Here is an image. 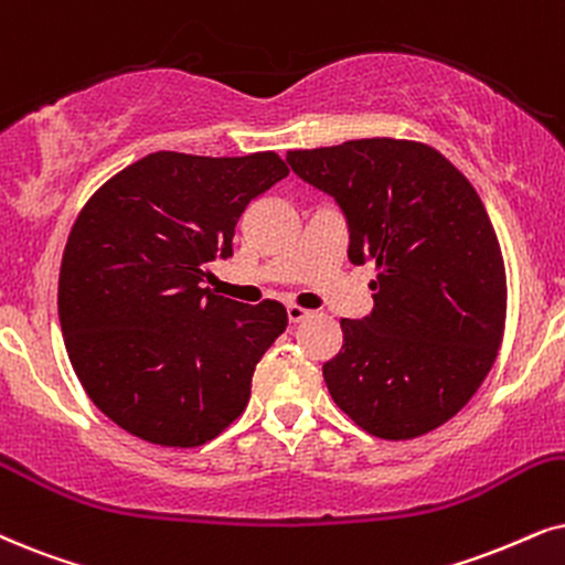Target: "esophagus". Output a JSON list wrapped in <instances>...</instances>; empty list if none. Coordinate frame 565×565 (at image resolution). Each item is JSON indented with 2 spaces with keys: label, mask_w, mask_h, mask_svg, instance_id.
I'll return each instance as SVG.
<instances>
[{
  "label": "esophagus",
  "mask_w": 565,
  "mask_h": 565,
  "mask_svg": "<svg viewBox=\"0 0 565 565\" xmlns=\"http://www.w3.org/2000/svg\"><path fill=\"white\" fill-rule=\"evenodd\" d=\"M287 316H289V323H302L305 318H310V310H305V307L299 305H289Z\"/></svg>",
  "instance_id": "1"
}]
</instances>
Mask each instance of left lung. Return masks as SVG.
Here are the masks:
<instances>
[{
  "label": "left lung",
  "mask_w": 565,
  "mask_h": 565,
  "mask_svg": "<svg viewBox=\"0 0 565 565\" xmlns=\"http://www.w3.org/2000/svg\"><path fill=\"white\" fill-rule=\"evenodd\" d=\"M295 174L331 195L349 260L375 263V307L341 318L323 365L335 406L383 440H412L459 414L503 341L505 266L472 182L417 140L365 138L289 151Z\"/></svg>",
  "instance_id": "left-lung-1"
}]
</instances>
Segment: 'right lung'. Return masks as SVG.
Listing matches in <instances>:
<instances>
[{
	"instance_id": "1",
	"label": "right lung",
	"mask_w": 565,
	"mask_h": 565,
	"mask_svg": "<svg viewBox=\"0 0 565 565\" xmlns=\"http://www.w3.org/2000/svg\"><path fill=\"white\" fill-rule=\"evenodd\" d=\"M287 174L274 151H159L114 174L77 213L60 268L64 347L90 402L135 438L195 448L245 412L287 307L242 305L200 284L232 255L249 200Z\"/></svg>"
}]
</instances>
